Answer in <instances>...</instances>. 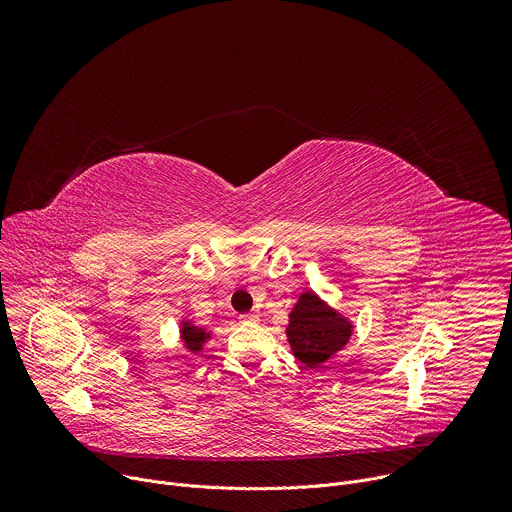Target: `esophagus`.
<instances>
[{
  "label": "esophagus",
  "instance_id": "esophagus-1",
  "mask_svg": "<svg viewBox=\"0 0 512 512\" xmlns=\"http://www.w3.org/2000/svg\"><path fill=\"white\" fill-rule=\"evenodd\" d=\"M239 322H241V324H253V322H259V316H257V314H243V316L239 318Z\"/></svg>",
  "mask_w": 512,
  "mask_h": 512
}]
</instances>
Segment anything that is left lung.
Returning a JSON list of instances; mask_svg holds the SVG:
<instances>
[{
  "label": "left lung",
  "instance_id": "8db88e82",
  "mask_svg": "<svg viewBox=\"0 0 512 512\" xmlns=\"http://www.w3.org/2000/svg\"><path fill=\"white\" fill-rule=\"evenodd\" d=\"M285 334L294 356L308 369H316L346 346L352 324L308 289L291 310Z\"/></svg>",
  "mask_w": 512,
  "mask_h": 512
}]
</instances>
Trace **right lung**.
Segmentation results:
<instances>
[{
  "label": "right lung",
  "instance_id": "right-lung-1",
  "mask_svg": "<svg viewBox=\"0 0 512 512\" xmlns=\"http://www.w3.org/2000/svg\"><path fill=\"white\" fill-rule=\"evenodd\" d=\"M180 338L184 342V346L190 350V352H200L204 342L210 338V332H206L204 328H198L194 326L192 322H182V328H180Z\"/></svg>",
  "mask_w": 512,
  "mask_h": 512
}]
</instances>
